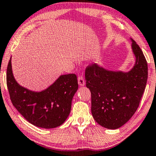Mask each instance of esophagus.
Returning <instances> with one entry per match:
<instances>
[{"label": "esophagus", "mask_w": 156, "mask_h": 156, "mask_svg": "<svg viewBox=\"0 0 156 156\" xmlns=\"http://www.w3.org/2000/svg\"><path fill=\"white\" fill-rule=\"evenodd\" d=\"M78 84H79L80 86H85V84H86V82H85L83 77L81 76H80L79 77H78Z\"/></svg>", "instance_id": "obj_1"}]
</instances>
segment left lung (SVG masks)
I'll return each instance as SVG.
<instances>
[{"mask_svg": "<svg viewBox=\"0 0 156 156\" xmlns=\"http://www.w3.org/2000/svg\"><path fill=\"white\" fill-rule=\"evenodd\" d=\"M130 41L136 62L129 71L109 70L96 63L86 69L93 118L108 129L119 128L131 118L146 88L148 63L139 45Z\"/></svg>", "mask_w": 156, "mask_h": 156, "instance_id": "8db88e82", "label": "left lung"}]
</instances>
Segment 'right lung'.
I'll return each mask as SVG.
<instances>
[{
  "label": "right lung",
  "instance_id": "right-lung-1",
  "mask_svg": "<svg viewBox=\"0 0 156 156\" xmlns=\"http://www.w3.org/2000/svg\"><path fill=\"white\" fill-rule=\"evenodd\" d=\"M6 81L13 106L33 126L54 128L61 126L69 115L72 100L78 88L75 74L62 75L45 90L36 92L20 86L12 71L11 58Z\"/></svg>",
  "mask_w": 156,
  "mask_h": 156
}]
</instances>
